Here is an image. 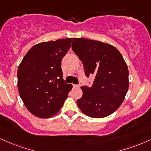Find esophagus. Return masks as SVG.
Wrapping results in <instances>:
<instances>
[{
  "label": "esophagus",
  "mask_w": 151,
  "mask_h": 151,
  "mask_svg": "<svg viewBox=\"0 0 151 151\" xmlns=\"http://www.w3.org/2000/svg\"><path fill=\"white\" fill-rule=\"evenodd\" d=\"M73 87L74 88H79L80 87L79 85H73Z\"/></svg>",
  "instance_id": "34e87169"
}]
</instances>
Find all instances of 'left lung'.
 Instances as JSON below:
<instances>
[{"label": "left lung", "instance_id": "8db88e82", "mask_svg": "<svg viewBox=\"0 0 151 151\" xmlns=\"http://www.w3.org/2000/svg\"><path fill=\"white\" fill-rule=\"evenodd\" d=\"M72 50L85 68L94 76L91 87L82 86L78 106L87 116L101 118L114 113L123 102L129 87V70L116 47L97 40L73 38Z\"/></svg>", "mask_w": 151, "mask_h": 151}]
</instances>
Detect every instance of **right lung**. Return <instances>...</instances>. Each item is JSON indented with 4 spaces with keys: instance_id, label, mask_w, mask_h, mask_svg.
I'll list each match as a JSON object with an SVG mask.
<instances>
[{
    "instance_id": "1",
    "label": "right lung",
    "mask_w": 151,
    "mask_h": 151,
    "mask_svg": "<svg viewBox=\"0 0 151 151\" xmlns=\"http://www.w3.org/2000/svg\"><path fill=\"white\" fill-rule=\"evenodd\" d=\"M71 41L72 38H65L35 45L19 66V93L35 116L51 118L60 111L68 97L73 86L63 79L61 62Z\"/></svg>"
}]
</instances>
